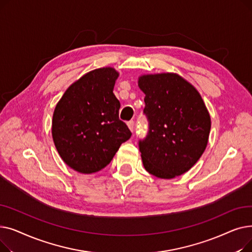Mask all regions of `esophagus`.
<instances>
[{"label":"esophagus","mask_w":252,"mask_h":252,"mask_svg":"<svg viewBox=\"0 0 252 252\" xmlns=\"http://www.w3.org/2000/svg\"><path fill=\"white\" fill-rule=\"evenodd\" d=\"M127 127L129 128L130 131H133V130L135 129V124H134L133 121H129V122L127 123Z\"/></svg>","instance_id":"obj_1"}]
</instances>
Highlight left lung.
Here are the masks:
<instances>
[{"instance_id": "obj_1", "label": "left lung", "mask_w": 252, "mask_h": 252, "mask_svg": "<svg viewBox=\"0 0 252 252\" xmlns=\"http://www.w3.org/2000/svg\"><path fill=\"white\" fill-rule=\"evenodd\" d=\"M138 86L149 119L148 136L139 143L145 169L165 180L187 173L203 154L210 133L201 95L175 72L141 74Z\"/></svg>"}]
</instances>
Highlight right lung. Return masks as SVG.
<instances>
[{
  "label": "right lung",
  "mask_w": 252,
  "mask_h": 252,
  "mask_svg": "<svg viewBox=\"0 0 252 252\" xmlns=\"http://www.w3.org/2000/svg\"><path fill=\"white\" fill-rule=\"evenodd\" d=\"M119 73L113 67L91 70L65 91L52 119V137L62 160L81 174L107 165L131 133L118 117L113 94Z\"/></svg>",
  "instance_id": "right-lung-1"
}]
</instances>
